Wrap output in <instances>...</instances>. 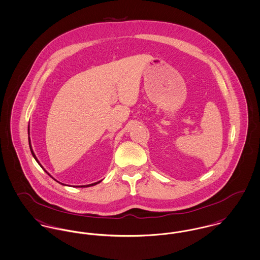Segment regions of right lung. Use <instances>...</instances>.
Returning <instances> with one entry per match:
<instances>
[{
	"mask_svg": "<svg viewBox=\"0 0 260 260\" xmlns=\"http://www.w3.org/2000/svg\"><path fill=\"white\" fill-rule=\"evenodd\" d=\"M27 133H28V144H29V148H30L31 154H32V156L35 157V159L37 160V162H38V163L40 164V167H41V168H43V167H42V165L40 164L39 159L37 158V156H36V154H35V152H34V150H32V147H31V143H30V139H29V125H28V127H27ZM43 170H44V171H45V172H46V173H47V174H48V175H49L50 177H52V176H51V175H50V174H49V173H48V172H47V171H46V170H45L44 168H43ZM52 178H53V177H52ZM53 179H54V178H53ZM57 182H58V181H57ZM100 182L101 181H99V182H96V183H93V184H89V185H82V186H76V187H83V188H84V187H90V186H94V185H96V184H98V183H100ZM60 184H62V183H60ZM62 185H64V184H62ZM74 187H75V186H74Z\"/></svg>",
	"mask_w": 260,
	"mask_h": 260,
	"instance_id": "right-lung-1",
	"label": "right lung"
}]
</instances>
